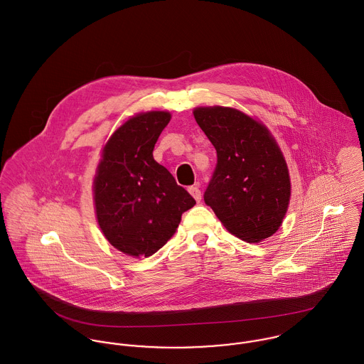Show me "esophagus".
<instances>
[{"mask_svg": "<svg viewBox=\"0 0 364 364\" xmlns=\"http://www.w3.org/2000/svg\"><path fill=\"white\" fill-rule=\"evenodd\" d=\"M189 193L193 196V199L198 202V203H200V200H202V193H200V189H199V186H191L189 189Z\"/></svg>", "mask_w": 364, "mask_h": 364, "instance_id": "esophagus-1", "label": "esophagus"}]
</instances>
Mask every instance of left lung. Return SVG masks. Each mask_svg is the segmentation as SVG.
I'll return each instance as SVG.
<instances>
[{
	"label": "left lung",
	"mask_w": 364,
	"mask_h": 364,
	"mask_svg": "<svg viewBox=\"0 0 364 364\" xmlns=\"http://www.w3.org/2000/svg\"><path fill=\"white\" fill-rule=\"evenodd\" d=\"M193 116L217 151L205 202L237 238L260 242L282 225L291 183L284 156L270 130L230 106H198Z\"/></svg>",
	"instance_id": "obj_1"
}]
</instances>
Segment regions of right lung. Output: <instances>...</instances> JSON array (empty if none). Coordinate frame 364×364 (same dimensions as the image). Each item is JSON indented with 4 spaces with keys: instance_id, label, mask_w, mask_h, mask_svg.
I'll use <instances>...</instances> for the list:
<instances>
[{
    "instance_id": "1",
    "label": "right lung",
    "mask_w": 364,
    "mask_h": 364,
    "mask_svg": "<svg viewBox=\"0 0 364 364\" xmlns=\"http://www.w3.org/2000/svg\"><path fill=\"white\" fill-rule=\"evenodd\" d=\"M171 120L168 110L140 112L107 139L97 165L92 196L107 242L133 258L151 257L175 234L182 213L196 205L153 156Z\"/></svg>"
}]
</instances>
